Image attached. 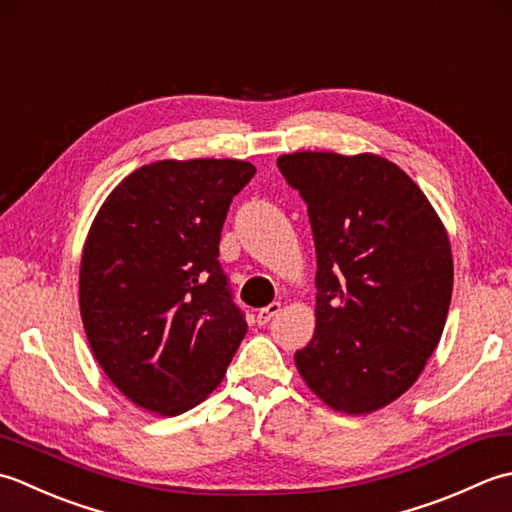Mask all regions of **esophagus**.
Here are the masks:
<instances>
[{"mask_svg": "<svg viewBox=\"0 0 512 512\" xmlns=\"http://www.w3.org/2000/svg\"><path fill=\"white\" fill-rule=\"evenodd\" d=\"M278 314H280V302H271V305H267L265 309L258 311V316H256L258 325H260V327L269 325V320L274 318V316H278Z\"/></svg>", "mask_w": 512, "mask_h": 512, "instance_id": "1", "label": "esophagus"}]
</instances>
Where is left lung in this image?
<instances>
[{"mask_svg": "<svg viewBox=\"0 0 512 512\" xmlns=\"http://www.w3.org/2000/svg\"><path fill=\"white\" fill-rule=\"evenodd\" d=\"M278 170L307 203L316 245V331L296 351L331 409L378 411L413 387L446 325L453 256L409 174L378 154H283Z\"/></svg>", "mask_w": 512, "mask_h": 512, "instance_id": "1", "label": "left lung"}]
</instances>
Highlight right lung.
Returning a JSON list of instances; mask_svg holds the SVG:
<instances>
[{"label": "right lung", "mask_w": 512, "mask_h": 512, "mask_svg": "<svg viewBox=\"0 0 512 512\" xmlns=\"http://www.w3.org/2000/svg\"><path fill=\"white\" fill-rule=\"evenodd\" d=\"M256 168L156 161L114 187L83 245L79 309L101 369L145 411L179 415L210 395L247 322L218 263L232 198Z\"/></svg>", "instance_id": "right-lung-1"}]
</instances>
